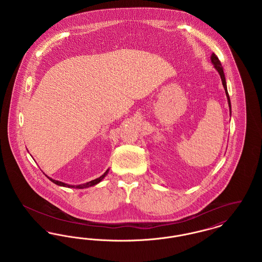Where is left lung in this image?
I'll use <instances>...</instances> for the list:
<instances>
[{"mask_svg": "<svg viewBox=\"0 0 262 262\" xmlns=\"http://www.w3.org/2000/svg\"><path fill=\"white\" fill-rule=\"evenodd\" d=\"M212 64L214 66V69L218 72V74L221 77V80H222V84H223V88L225 89V93H226V96H227V100H228V105H229V109H230V115H232V109H231V100H230V96H229V93H228V89H227V82H226V78H225L224 71H223V67L221 64V62L219 61V59L217 58V56L212 53L211 57Z\"/></svg>", "mask_w": 262, "mask_h": 262, "instance_id": "left-lung-1", "label": "left lung"}]
</instances>
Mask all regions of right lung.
Segmentation results:
<instances>
[{
	"mask_svg": "<svg viewBox=\"0 0 262 262\" xmlns=\"http://www.w3.org/2000/svg\"><path fill=\"white\" fill-rule=\"evenodd\" d=\"M109 170L110 169H108L104 174H102V176H100L99 178H97V179H95V180H92V181H90V182H88V183H84V184H80V185H69V184H66V183H62V182H60V181H57V180H54V179H52L50 177H48L47 174H45L49 180H50L51 182H53L54 184H56V185H58V186H60V187H69V188H78V189H82V188H88L89 187H93V186H96L97 184H99L100 182H102L103 181V179L109 173Z\"/></svg>",
	"mask_w": 262,
	"mask_h": 262,
	"instance_id": "add662e5",
	"label": "right lung"
}]
</instances>
